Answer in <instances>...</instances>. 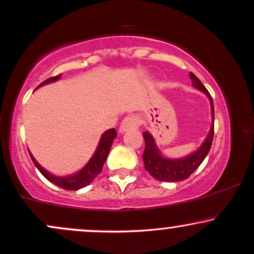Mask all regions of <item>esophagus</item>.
Wrapping results in <instances>:
<instances>
[{
    "mask_svg": "<svg viewBox=\"0 0 254 254\" xmlns=\"http://www.w3.org/2000/svg\"><path fill=\"white\" fill-rule=\"evenodd\" d=\"M137 125H138V121H137L135 116H127V117H125L122 121L121 127H119V132L124 133L125 131L135 129V127H137Z\"/></svg>",
    "mask_w": 254,
    "mask_h": 254,
    "instance_id": "1",
    "label": "esophagus"
}]
</instances>
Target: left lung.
Returning a JSON list of instances; mask_svg holds the SVG:
<instances>
[{"label": "left lung", "instance_id": "8db88e82", "mask_svg": "<svg viewBox=\"0 0 254 254\" xmlns=\"http://www.w3.org/2000/svg\"><path fill=\"white\" fill-rule=\"evenodd\" d=\"M189 77L191 79V84L195 88L200 90L201 92L206 94L210 103V112H212V125L208 135L202 142V144L191 154L185 157L170 158L162 155L158 149L154 136L149 131L143 132V137L145 140V150L143 152V161H144L145 170L154 179L163 182H179L188 179L189 176L197 169L198 166L202 163L204 158L208 155L210 146H212L213 136H214V105L213 99L207 88L203 86L194 73H189Z\"/></svg>", "mask_w": 254, "mask_h": 254}]
</instances>
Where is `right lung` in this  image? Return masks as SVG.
I'll use <instances>...</instances> for the list:
<instances>
[{"label": "right lung", "instance_id": "right-lung-1", "mask_svg": "<svg viewBox=\"0 0 254 254\" xmlns=\"http://www.w3.org/2000/svg\"><path fill=\"white\" fill-rule=\"evenodd\" d=\"M60 78H61V74L57 75V77L47 79V80L42 81L38 86V88L40 86H44V85L51 84V82L59 80ZM116 136H117V132H116L115 129H110L108 131H105V132L102 135V137H100L99 143H98L97 145V149L94 150L92 157L88 160L87 163L85 164L79 172L71 174V175H66V176H58L50 172H47L44 167L40 166V163L35 160V157L33 156L32 152L29 150L28 151H29L30 158H32V161L34 162L35 167L38 168L39 172L41 173L42 175L48 180V181L54 183V185L58 186V187L66 189V190H78V189H81L90 185V183L96 179L98 174L102 172L103 166L104 163H105L106 158H108L109 151L110 149H111L112 142H114Z\"/></svg>", "mask_w": 254, "mask_h": 254}]
</instances>
